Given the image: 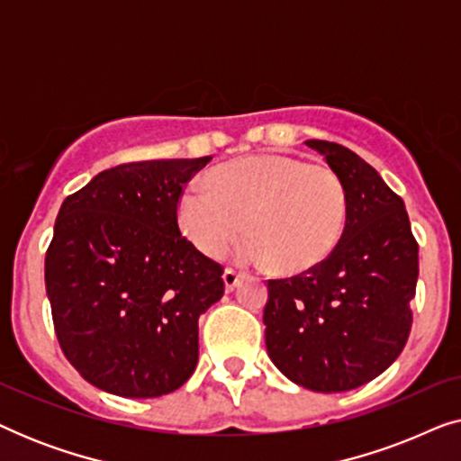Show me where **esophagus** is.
<instances>
[{"instance_id": "1", "label": "esophagus", "mask_w": 461, "mask_h": 461, "mask_svg": "<svg viewBox=\"0 0 461 461\" xmlns=\"http://www.w3.org/2000/svg\"><path fill=\"white\" fill-rule=\"evenodd\" d=\"M222 279H224V289H226V292H232V289L239 285V281H241V275H239L237 270L226 268L224 275H222Z\"/></svg>"}]
</instances>
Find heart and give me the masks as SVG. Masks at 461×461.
<instances>
[{"label": "heart", "instance_id": "obj_1", "mask_svg": "<svg viewBox=\"0 0 461 461\" xmlns=\"http://www.w3.org/2000/svg\"><path fill=\"white\" fill-rule=\"evenodd\" d=\"M180 229L194 248L220 258L245 229L243 264L275 262L304 273L330 258L346 224V188L327 166L292 155H251L193 182L178 201Z\"/></svg>", "mask_w": 461, "mask_h": 461}]
</instances>
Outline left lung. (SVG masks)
Listing matches in <instances>:
<instances>
[{
    "label": "left lung",
    "mask_w": 461,
    "mask_h": 461,
    "mask_svg": "<svg viewBox=\"0 0 461 461\" xmlns=\"http://www.w3.org/2000/svg\"><path fill=\"white\" fill-rule=\"evenodd\" d=\"M346 188V224L330 258L292 279L268 281L264 338L287 380L346 393L384 374L411 331L418 243L405 203L342 144L306 140Z\"/></svg>",
    "instance_id": "left-lung-1"
}]
</instances>
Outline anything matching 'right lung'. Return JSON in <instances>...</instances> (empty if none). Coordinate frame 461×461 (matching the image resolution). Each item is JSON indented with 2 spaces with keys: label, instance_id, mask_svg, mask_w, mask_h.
Returning <instances> with one entry per match:
<instances>
[{
  "label": "right lung",
  "instance_id": "right-lung-1",
  "mask_svg": "<svg viewBox=\"0 0 461 461\" xmlns=\"http://www.w3.org/2000/svg\"><path fill=\"white\" fill-rule=\"evenodd\" d=\"M210 159L125 163L62 201L46 254L54 330L68 363L104 393L155 399L197 367L199 317L224 281L180 235L178 199Z\"/></svg>",
  "mask_w": 461,
  "mask_h": 461
}]
</instances>
